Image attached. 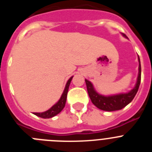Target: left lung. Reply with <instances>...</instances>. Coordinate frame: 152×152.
Returning <instances> with one entry per match:
<instances>
[{
  "instance_id": "obj_1",
  "label": "left lung",
  "mask_w": 152,
  "mask_h": 152,
  "mask_svg": "<svg viewBox=\"0 0 152 152\" xmlns=\"http://www.w3.org/2000/svg\"><path fill=\"white\" fill-rule=\"evenodd\" d=\"M126 36L125 35H123ZM139 76L138 80L135 84V87L130 92L127 94H121L113 95V96H104L102 95L98 94L97 93L94 91L93 84L90 82L89 80H85L87 89H88V94L91 98L92 102L97 108L100 109L102 110L105 111H115L122 110L126 106H127L132 100H133L135 94L138 92L139 85L141 82V64L140 59L139 57Z\"/></svg>"
}]
</instances>
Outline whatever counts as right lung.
Here are the masks:
<instances>
[{
	"label": "right lung",
	"instance_id": "add662e5",
	"mask_svg": "<svg viewBox=\"0 0 152 152\" xmlns=\"http://www.w3.org/2000/svg\"><path fill=\"white\" fill-rule=\"evenodd\" d=\"M72 77H72L68 80L66 86H65V88H64V92H63L62 95H61V98H60V100H58V102L57 103H56L53 107H51L49 110L45 111V112L34 113V114L36 116H39V117L43 118V119H48V118H52L53 117V116H56L57 114H58L61 110H62L63 108H64V106H65V103H66L67 94H68V88H69L70 83L72 81Z\"/></svg>",
	"mask_w": 152,
	"mask_h": 152
}]
</instances>
